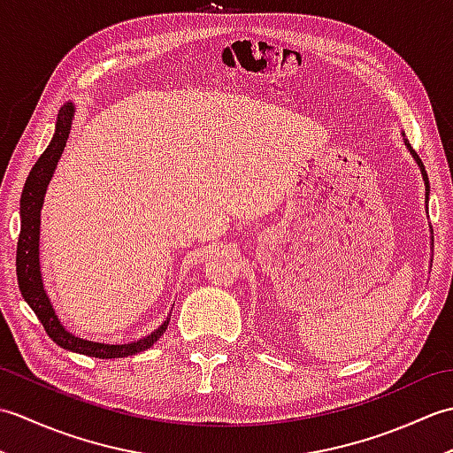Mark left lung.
<instances>
[{"mask_svg":"<svg viewBox=\"0 0 453 453\" xmlns=\"http://www.w3.org/2000/svg\"><path fill=\"white\" fill-rule=\"evenodd\" d=\"M403 140H405V146H407V150L411 151V156H412V159L417 161V165H418V169H420V173H422V180H425V190H426V208H428V192H430V182H428V175H426V171H425V165H422V161H420V157L417 156V151L411 148V143L407 142V138H405V134H403ZM432 239V237H430Z\"/></svg>","mask_w":453,"mask_h":453,"instance_id":"1","label":"left lung"}]
</instances>
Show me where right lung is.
<instances>
[{
  "instance_id": "right-lung-1",
  "label": "right lung",
  "mask_w": 453,
  "mask_h": 453,
  "mask_svg": "<svg viewBox=\"0 0 453 453\" xmlns=\"http://www.w3.org/2000/svg\"><path fill=\"white\" fill-rule=\"evenodd\" d=\"M75 114V104L65 103L64 107L58 112L56 120V130L54 136L48 143V148L35 167L31 169L27 177V182L23 187L21 195V208H19V214H21V234H19L17 242V282L19 290H21L23 300L31 305V310L38 317V321L42 323L44 331L48 336L65 350L93 356V358H124V356H132L148 350L150 346L156 344L161 334L165 333L171 313L167 319L163 321L157 329H153L150 334L142 336L138 341L124 342V344H107V342H95L81 339V336H75L64 326V323L58 317L54 305L44 290L42 282V273H41V210L44 204L46 188L50 185L54 177V171L58 167V161L62 157V151L65 148L67 136H70L72 130V120Z\"/></svg>"
}]
</instances>
